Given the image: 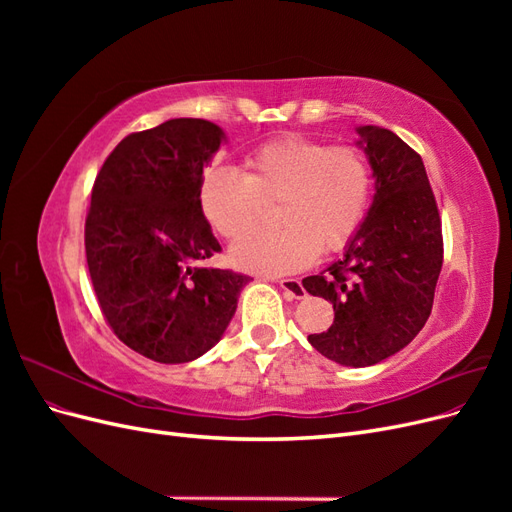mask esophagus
Instances as JSON below:
<instances>
[{"label": "esophagus", "mask_w": 512, "mask_h": 512, "mask_svg": "<svg viewBox=\"0 0 512 512\" xmlns=\"http://www.w3.org/2000/svg\"><path fill=\"white\" fill-rule=\"evenodd\" d=\"M277 284H280V288L288 294L290 299H303L305 297V288H303L301 280H297V277H288V280H280Z\"/></svg>", "instance_id": "34e87169"}]
</instances>
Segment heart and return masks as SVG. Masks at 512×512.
<instances>
[{"label": "heart", "instance_id": "heart-1", "mask_svg": "<svg viewBox=\"0 0 512 512\" xmlns=\"http://www.w3.org/2000/svg\"><path fill=\"white\" fill-rule=\"evenodd\" d=\"M245 175L213 168L200 183V207L215 232L235 239L277 203L282 228L256 230L230 247L232 265L260 275L297 273L322 252H337L359 232L371 200V170L348 145L327 147L284 136L243 162Z\"/></svg>", "mask_w": 512, "mask_h": 512}]
</instances>
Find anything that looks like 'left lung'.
I'll return each instance as SVG.
<instances>
[{
    "label": "left lung",
    "mask_w": 512,
    "mask_h": 512,
    "mask_svg": "<svg viewBox=\"0 0 512 512\" xmlns=\"http://www.w3.org/2000/svg\"><path fill=\"white\" fill-rule=\"evenodd\" d=\"M374 200L344 256L303 288L333 303L329 331L307 337L322 356L369 367L404 350L425 327L442 271V222L421 156L380 126L356 128Z\"/></svg>",
    "instance_id": "obj_1"
}]
</instances>
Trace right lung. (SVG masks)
<instances>
[{
	"label": "right lung",
	"instance_id": "right-lung-1",
	"mask_svg": "<svg viewBox=\"0 0 512 512\" xmlns=\"http://www.w3.org/2000/svg\"><path fill=\"white\" fill-rule=\"evenodd\" d=\"M226 143L205 119L123 138L91 190L85 254L106 322L156 363H190L220 342L250 277L203 265L222 247L200 207L203 168Z\"/></svg>",
	"mask_w": 512,
	"mask_h": 512
}]
</instances>
